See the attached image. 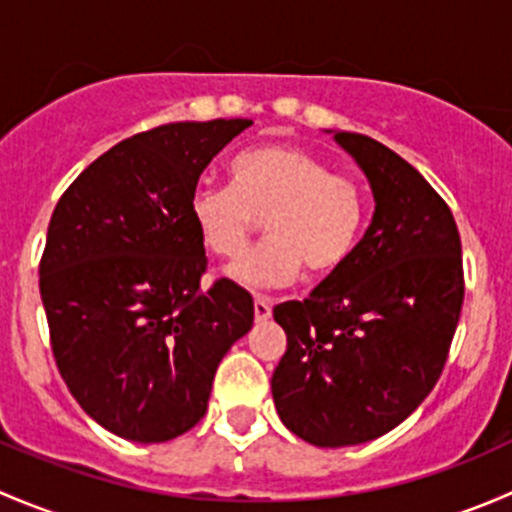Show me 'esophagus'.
<instances>
[{"mask_svg":"<svg viewBox=\"0 0 512 512\" xmlns=\"http://www.w3.org/2000/svg\"><path fill=\"white\" fill-rule=\"evenodd\" d=\"M272 317V304L270 299L257 297L255 299V322H267Z\"/></svg>","mask_w":512,"mask_h":512,"instance_id":"34e87169","label":"esophagus"}]
</instances>
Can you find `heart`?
I'll list each match as a JSON object with an SVG mask.
<instances>
[{"instance_id": "1", "label": "heart", "mask_w": 512, "mask_h": 512, "mask_svg": "<svg viewBox=\"0 0 512 512\" xmlns=\"http://www.w3.org/2000/svg\"><path fill=\"white\" fill-rule=\"evenodd\" d=\"M230 178L232 185L198 183L188 203L198 240L227 260L245 250L257 220H265L267 242L227 267V280L250 289L285 287L304 267L329 277L352 260L369 215L359 180L285 143L240 153Z\"/></svg>"}]
</instances>
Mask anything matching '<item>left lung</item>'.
Masks as SVG:
<instances>
[{"label": "left lung", "mask_w": 512, "mask_h": 512, "mask_svg": "<svg viewBox=\"0 0 512 512\" xmlns=\"http://www.w3.org/2000/svg\"><path fill=\"white\" fill-rule=\"evenodd\" d=\"M334 141L364 170L374 218L342 270L272 312L287 334L272 374L277 414L322 448L374 441L414 414L463 304L461 237L441 195L384 143L349 131Z\"/></svg>", "instance_id": "8db88e82"}]
</instances>
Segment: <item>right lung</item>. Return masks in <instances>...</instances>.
<instances>
[{"label": "right lung", "mask_w": 512, "mask_h": 512, "mask_svg": "<svg viewBox=\"0 0 512 512\" xmlns=\"http://www.w3.org/2000/svg\"><path fill=\"white\" fill-rule=\"evenodd\" d=\"M252 121H183L116 143L69 185L39 265L51 352L96 423L136 443L190 431L255 304L218 280L188 215L200 173Z\"/></svg>", "instance_id": "obj_1"}]
</instances>
